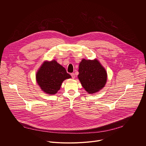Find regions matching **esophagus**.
I'll return each mask as SVG.
<instances>
[{"label": "esophagus", "instance_id": "34e87169", "mask_svg": "<svg viewBox=\"0 0 146 146\" xmlns=\"http://www.w3.org/2000/svg\"><path fill=\"white\" fill-rule=\"evenodd\" d=\"M70 75H71V76H72V78L73 79H74V78H75V74H74V73H71V74H70Z\"/></svg>", "mask_w": 146, "mask_h": 146}]
</instances>
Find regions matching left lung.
Instances as JSON below:
<instances>
[{"label":"left lung","mask_w":146,"mask_h":146,"mask_svg":"<svg viewBox=\"0 0 146 146\" xmlns=\"http://www.w3.org/2000/svg\"><path fill=\"white\" fill-rule=\"evenodd\" d=\"M78 77L83 88L89 94H94L105 86L107 73L99 62L83 59L79 65Z\"/></svg>","instance_id":"8db88e82"}]
</instances>
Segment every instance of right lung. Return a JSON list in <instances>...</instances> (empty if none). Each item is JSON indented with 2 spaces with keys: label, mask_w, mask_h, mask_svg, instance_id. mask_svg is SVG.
<instances>
[{
  "label": "right lung",
  "mask_w": 146,
  "mask_h": 146,
  "mask_svg": "<svg viewBox=\"0 0 146 146\" xmlns=\"http://www.w3.org/2000/svg\"><path fill=\"white\" fill-rule=\"evenodd\" d=\"M71 78L66 69L55 60L45 62L36 74V81L44 92L55 94L65 80Z\"/></svg>",
  "instance_id": "add662e5"
}]
</instances>
